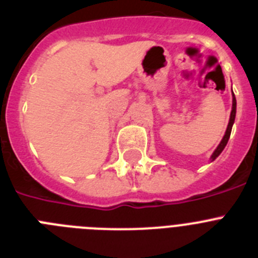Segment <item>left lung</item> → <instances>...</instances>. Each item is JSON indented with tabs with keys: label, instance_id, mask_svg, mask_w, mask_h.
<instances>
[{
	"label": "left lung",
	"instance_id": "left-lung-1",
	"mask_svg": "<svg viewBox=\"0 0 258 258\" xmlns=\"http://www.w3.org/2000/svg\"><path fill=\"white\" fill-rule=\"evenodd\" d=\"M235 115H236V99H235V95H234V93H232V109H231V113H230L229 125H227V129H226V132H225V136H223L222 141H221L217 149L214 150V152L212 154V156H211L212 161H213L216 157H218V155H220L221 152L223 151V149L226 147L227 142H229L230 134H231L232 124H234V121H235Z\"/></svg>",
	"mask_w": 258,
	"mask_h": 258
}]
</instances>
